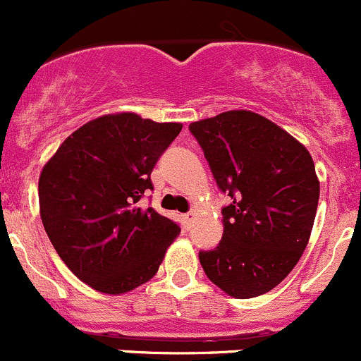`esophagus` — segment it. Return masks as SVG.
<instances>
[{
  "mask_svg": "<svg viewBox=\"0 0 361 361\" xmlns=\"http://www.w3.org/2000/svg\"><path fill=\"white\" fill-rule=\"evenodd\" d=\"M192 221H195V214H192V212L184 214V216H182V223H184V226L188 228V230H189V228H191Z\"/></svg>",
  "mask_w": 361,
  "mask_h": 361,
  "instance_id": "1",
  "label": "esophagus"
}]
</instances>
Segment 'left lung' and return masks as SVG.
<instances>
[{
	"label": "left lung",
	"mask_w": 361,
	"mask_h": 361,
	"mask_svg": "<svg viewBox=\"0 0 361 361\" xmlns=\"http://www.w3.org/2000/svg\"><path fill=\"white\" fill-rule=\"evenodd\" d=\"M203 149L223 207V238L200 251L210 281L235 298L274 290L305 251L319 200L314 161L288 131L249 110L189 124Z\"/></svg>",
	"instance_id": "left-lung-1"
}]
</instances>
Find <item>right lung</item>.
I'll return each instance as SVG.
<instances>
[{"label": "right lung", "mask_w": 361, "mask_h": 361, "mask_svg": "<svg viewBox=\"0 0 361 361\" xmlns=\"http://www.w3.org/2000/svg\"><path fill=\"white\" fill-rule=\"evenodd\" d=\"M180 130V123L109 114L73 131L42 170L45 231L64 265L92 290L121 295L147 283L180 233L152 207H138Z\"/></svg>", "instance_id": "add662e5"}]
</instances>
